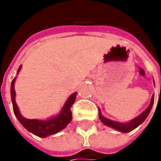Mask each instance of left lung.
I'll use <instances>...</instances> for the list:
<instances>
[{"label":"left lung","mask_w":161,"mask_h":161,"mask_svg":"<svg viewBox=\"0 0 161 161\" xmlns=\"http://www.w3.org/2000/svg\"><path fill=\"white\" fill-rule=\"evenodd\" d=\"M153 82H154V80H153ZM153 104H154V94L152 95V99H151V103H150L149 107L146 108L142 113H141L138 116H136L135 118L128 121V122H125V123H120V122H117V121L108 119V118L105 117L103 115L101 111H100V109H98V115H99L100 121L102 122L105 125L110 127V128H113V129L118 131V132H121V133H129V132L134 130L136 127H138L141 124H142L144 122V120L148 117V115H149L151 110H152V107H153Z\"/></svg>","instance_id":"obj_1"}]
</instances>
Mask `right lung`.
I'll list each match as a JSON object with an SVG mask.
<instances>
[{
	"label": "right lung",
	"instance_id": "1",
	"mask_svg": "<svg viewBox=\"0 0 161 161\" xmlns=\"http://www.w3.org/2000/svg\"><path fill=\"white\" fill-rule=\"evenodd\" d=\"M22 66L20 65L17 71V76H16L12 81L10 86V97H11V102L13 107V111L16 117L23 126L25 127L28 132L32 133L35 135L46 138L49 135L55 134L60 131L64 130L67 126L71 120V108L72 104L74 103L77 96V92L72 93L71 96L67 98V100L64 104L63 108L58 114L48 117L46 120H40V119H28L24 117L19 111V108L16 103V91H15V81L18 77V74L21 70Z\"/></svg>",
	"mask_w": 161,
	"mask_h": 161
}]
</instances>
